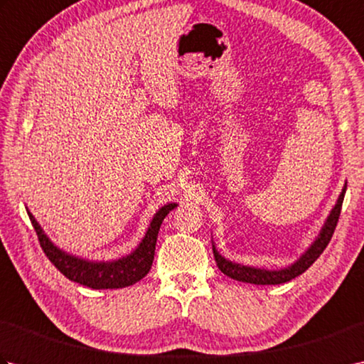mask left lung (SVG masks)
Returning <instances> with one entry per match:
<instances>
[{"mask_svg": "<svg viewBox=\"0 0 364 364\" xmlns=\"http://www.w3.org/2000/svg\"><path fill=\"white\" fill-rule=\"evenodd\" d=\"M346 189H347V186H344L335 208L331 210L326 225H323V228L321 231L319 237L316 239L314 244L306 250L304 257H301L297 262H294L291 267H286L282 270H264V269L241 266V264H236V262H231L223 257H220L218 250H215V247H213L214 259H215V262H218V267L220 269V272H223L230 278H233V280L244 282V283H253V284H280V283H286V282L292 280V278L299 277L300 274H304L305 270L321 257V253L326 250V247L328 245L331 236H333V233H335L339 214H341Z\"/></svg>", "mask_w": 364, "mask_h": 364, "instance_id": "1", "label": "left lung"}]
</instances>
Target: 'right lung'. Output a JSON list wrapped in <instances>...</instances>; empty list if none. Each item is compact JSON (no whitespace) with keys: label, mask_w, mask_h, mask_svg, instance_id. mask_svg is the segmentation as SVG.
I'll list each match as a JSON object with an SVG mask.
<instances>
[{"label":"right lung","mask_w":364,"mask_h":364,"mask_svg":"<svg viewBox=\"0 0 364 364\" xmlns=\"http://www.w3.org/2000/svg\"><path fill=\"white\" fill-rule=\"evenodd\" d=\"M176 206V203H168L166 206H162L161 210L154 214L149 231H146L145 237L142 239V242L139 244L137 249L131 255H128V257L111 262H94L80 259L76 257H72V255H67L63 250H59L56 245H53V242H50V239L43 233L41 225H38L37 220L34 219V215L31 213H28V215L36 230L43 253L60 274L65 275L68 280L84 284L92 289H115L133 284L149 274V270L153 264L154 247H156L161 223L166 219V215L172 210H175Z\"/></svg>","instance_id":"add662e5"}]
</instances>
